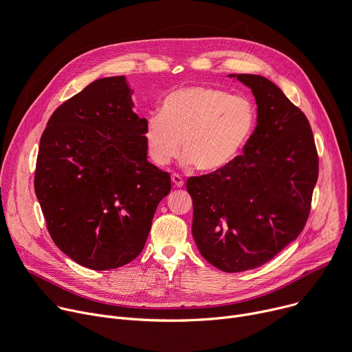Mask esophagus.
Here are the masks:
<instances>
[{"label": "esophagus", "instance_id": "1", "mask_svg": "<svg viewBox=\"0 0 352 352\" xmlns=\"http://www.w3.org/2000/svg\"><path fill=\"white\" fill-rule=\"evenodd\" d=\"M171 181H173V184H174L177 188H182V186H184V179H182L178 174H173V175H171Z\"/></svg>", "mask_w": 352, "mask_h": 352}]
</instances>
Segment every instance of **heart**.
Wrapping results in <instances>:
<instances>
[{
  "label": "heart",
  "mask_w": 352,
  "mask_h": 352,
  "mask_svg": "<svg viewBox=\"0 0 352 352\" xmlns=\"http://www.w3.org/2000/svg\"><path fill=\"white\" fill-rule=\"evenodd\" d=\"M257 124V107L240 95L208 85L171 92L162 113L150 115L144 142L151 162L164 167L179 154L202 173L232 166L248 144Z\"/></svg>",
  "instance_id": "1"
}]
</instances>
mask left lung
I'll return each mask as SVG.
<instances>
[{
    "instance_id": "obj_1",
    "label": "left lung",
    "mask_w": 352,
    "mask_h": 352,
    "mask_svg": "<svg viewBox=\"0 0 352 352\" xmlns=\"http://www.w3.org/2000/svg\"><path fill=\"white\" fill-rule=\"evenodd\" d=\"M257 102V126L228 168L190 177L192 236L202 257L225 272L272 260L303 230L318 177L313 132L282 89L257 74H230Z\"/></svg>"
}]
</instances>
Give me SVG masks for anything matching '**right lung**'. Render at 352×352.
<instances>
[{
	"label": "right lung",
	"mask_w": 352,
	"mask_h": 352,
	"mask_svg": "<svg viewBox=\"0 0 352 352\" xmlns=\"http://www.w3.org/2000/svg\"><path fill=\"white\" fill-rule=\"evenodd\" d=\"M124 76L95 80L50 116L35 192L54 244L77 264L107 271L142 252L168 173L147 160L146 119Z\"/></svg>",
	"instance_id": "obj_1"
}]
</instances>
